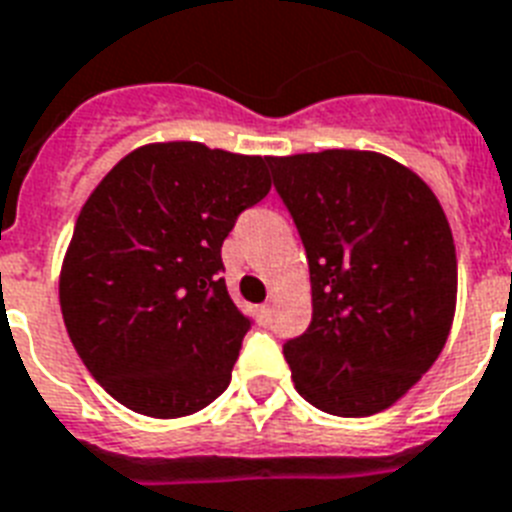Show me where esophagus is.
Returning <instances> with one entry per match:
<instances>
[{
	"label": "esophagus",
	"instance_id": "esophagus-1",
	"mask_svg": "<svg viewBox=\"0 0 512 512\" xmlns=\"http://www.w3.org/2000/svg\"><path fill=\"white\" fill-rule=\"evenodd\" d=\"M270 313H273V307H270V302L260 305V318H263V323L270 321Z\"/></svg>",
	"mask_w": 512,
	"mask_h": 512
}]
</instances>
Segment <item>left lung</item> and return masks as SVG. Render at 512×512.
<instances>
[{
	"label": "left lung",
	"mask_w": 512,
	"mask_h": 512,
	"mask_svg": "<svg viewBox=\"0 0 512 512\" xmlns=\"http://www.w3.org/2000/svg\"><path fill=\"white\" fill-rule=\"evenodd\" d=\"M305 244L313 321L284 344L297 392L323 413L386 410L450 336L458 257L434 191L378 152L268 157Z\"/></svg>",
	"instance_id": "1"
}]
</instances>
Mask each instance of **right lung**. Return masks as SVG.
I'll list each match as a JSON object with an SVG mask.
<instances>
[{"mask_svg": "<svg viewBox=\"0 0 512 512\" xmlns=\"http://www.w3.org/2000/svg\"><path fill=\"white\" fill-rule=\"evenodd\" d=\"M270 191L268 157L165 141L134 149L86 199L62 260V321L110 397L184 418L226 392L249 318L220 247Z\"/></svg>", "mask_w": 512, "mask_h": 512, "instance_id": "1", "label": "right lung"}]
</instances>
